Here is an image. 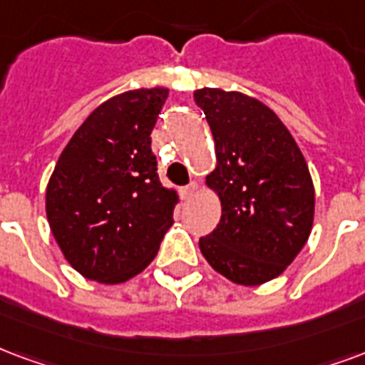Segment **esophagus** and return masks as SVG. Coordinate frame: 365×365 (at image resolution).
Returning <instances> with one entry per match:
<instances>
[{"instance_id":"obj_1","label":"esophagus","mask_w":365,"mask_h":365,"mask_svg":"<svg viewBox=\"0 0 365 365\" xmlns=\"http://www.w3.org/2000/svg\"><path fill=\"white\" fill-rule=\"evenodd\" d=\"M195 191H197V183L191 182L190 185L182 187V197H183V199H190V197L195 195Z\"/></svg>"}]
</instances>
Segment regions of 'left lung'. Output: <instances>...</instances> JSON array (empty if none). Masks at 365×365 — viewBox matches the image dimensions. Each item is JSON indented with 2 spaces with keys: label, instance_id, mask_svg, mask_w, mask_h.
<instances>
[{
  "label": "left lung",
  "instance_id": "8db88e82",
  "mask_svg": "<svg viewBox=\"0 0 365 365\" xmlns=\"http://www.w3.org/2000/svg\"><path fill=\"white\" fill-rule=\"evenodd\" d=\"M217 166L207 185L222 217L199 247L209 265L242 286L277 279L312 234L315 191L302 150L271 108L247 94L199 88Z\"/></svg>",
  "mask_w": 365,
  "mask_h": 365
}]
</instances>
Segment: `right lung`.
<instances>
[{
  "label": "right lung",
  "mask_w": 365,
  "mask_h": 365,
  "mask_svg": "<svg viewBox=\"0 0 365 365\" xmlns=\"http://www.w3.org/2000/svg\"><path fill=\"white\" fill-rule=\"evenodd\" d=\"M168 88H137L102 102L73 133L46 187V217L69 265L120 284L156 257L174 224L178 193L164 187L150 133Z\"/></svg>",
  "instance_id": "1"
}]
</instances>
